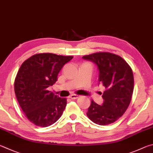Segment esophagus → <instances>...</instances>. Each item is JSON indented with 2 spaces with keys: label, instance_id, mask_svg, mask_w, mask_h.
<instances>
[{
  "label": "esophagus",
  "instance_id": "1",
  "mask_svg": "<svg viewBox=\"0 0 153 153\" xmlns=\"http://www.w3.org/2000/svg\"><path fill=\"white\" fill-rule=\"evenodd\" d=\"M79 97L80 96L78 95L73 94V95H71V96H70V98L72 99V100H76V99H78Z\"/></svg>",
  "mask_w": 153,
  "mask_h": 153
}]
</instances>
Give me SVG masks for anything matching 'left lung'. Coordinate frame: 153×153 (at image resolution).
Returning a JSON list of instances; mask_svg holds the SVG:
<instances>
[{
    "label": "left lung",
    "mask_w": 153,
    "mask_h": 153,
    "mask_svg": "<svg viewBox=\"0 0 153 153\" xmlns=\"http://www.w3.org/2000/svg\"><path fill=\"white\" fill-rule=\"evenodd\" d=\"M82 58L92 61L97 66L99 81L105 88L102 105L91 100L87 116L99 125L112 124L125 113L132 100V68L122 57L109 52H96L82 56Z\"/></svg>",
    "instance_id": "obj_1"
}]
</instances>
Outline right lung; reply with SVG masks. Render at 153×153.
<instances>
[{
	"label": "right lung",
	"instance_id": "obj_1",
	"mask_svg": "<svg viewBox=\"0 0 153 153\" xmlns=\"http://www.w3.org/2000/svg\"><path fill=\"white\" fill-rule=\"evenodd\" d=\"M72 58L41 53L21 64L15 80V93L27 118L37 126H49L62 114L66 99L55 95L48 87L57 81L59 72Z\"/></svg>",
	"mask_w": 153,
	"mask_h": 153
}]
</instances>
